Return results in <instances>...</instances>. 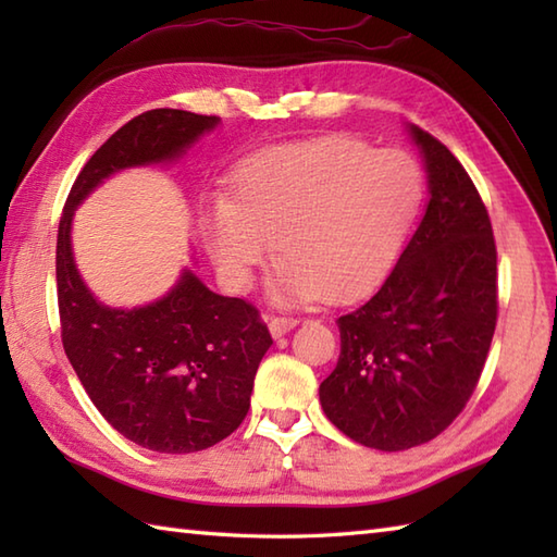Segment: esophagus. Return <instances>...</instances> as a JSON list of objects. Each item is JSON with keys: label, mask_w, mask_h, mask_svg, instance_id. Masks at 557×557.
Listing matches in <instances>:
<instances>
[{"label": "esophagus", "mask_w": 557, "mask_h": 557, "mask_svg": "<svg viewBox=\"0 0 557 557\" xmlns=\"http://www.w3.org/2000/svg\"><path fill=\"white\" fill-rule=\"evenodd\" d=\"M299 323V318L294 315H270L268 318V327L272 337H282L285 333H289V330Z\"/></svg>", "instance_id": "esophagus-1"}]
</instances>
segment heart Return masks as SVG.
Masks as SVG:
<instances>
[{"label":"heart","mask_w":557,"mask_h":557,"mask_svg":"<svg viewBox=\"0 0 557 557\" xmlns=\"http://www.w3.org/2000/svg\"><path fill=\"white\" fill-rule=\"evenodd\" d=\"M421 194V170L407 152H375L359 138L333 136L248 160L232 198L208 210L206 234L234 285L253 280L277 239L282 294L347 301L393 265Z\"/></svg>","instance_id":"1"}]
</instances>
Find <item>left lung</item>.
<instances>
[{
	"label": "left lung",
	"instance_id": "1",
	"mask_svg": "<svg viewBox=\"0 0 557 557\" xmlns=\"http://www.w3.org/2000/svg\"><path fill=\"white\" fill-rule=\"evenodd\" d=\"M431 200L393 272L337 318L339 359L321 383L325 417L351 441L399 453L453 423L488 359L498 323V251L461 162L419 126Z\"/></svg>",
	"mask_w": 557,
	"mask_h": 557
}]
</instances>
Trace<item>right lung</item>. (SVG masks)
<instances>
[{"label":"right lung","mask_w":557,"mask_h":557,"mask_svg":"<svg viewBox=\"0 0 557 557\" xmlns=\"http://www.w3.org/2000/svg\"><path fill=\"white\" fill-rule=\"evenodd\" d=\"M218 122L170 108L134 116L78 172L57 234L59 325L81 385L124 437L168 455L198 453L239 429L270 330L253 304L220 297L194 272L144 309L102 306L78 277L69 232L76 206L102 180L174 160Z\"/></svg>","instance_id":"obj_1"}]
</instances>
